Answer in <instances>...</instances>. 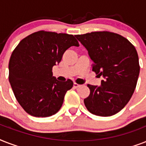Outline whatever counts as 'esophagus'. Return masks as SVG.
<instances>
[{
    "instance_id": "obj_1",
    "label": "esophagus",
    "mask_w": 146,
    "mask_h": 146,
    "mask_svg": "<svg viewBox=\"0 0 146 146\" xmlns=\"http://www.w3.org/2000/svg\"><path fill=\"white\" fill-rule=\"evenodd\" d=\"M80 86V84L76 83V82H74V83H73V88H74V89H77V88H79Z\"/></svg>"
}]
</instances>
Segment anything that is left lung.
I'll list each match as a JSON object with an SVG mask.
<instances>
[{
  "label": "left lung",
  "instance_id": "obj_1",
  "mask_svg": "<svg viewBox=\"0 0 146 146\" xmlns=\"http://www.w3.org/2000/svg\"><path fill=\"white\" fill-rule=\"evenodd\" d=\"M87 49L92 71L104 78L99 86L88 84L84 104L90 113L109 117L121 111L136 89L140 66L135 47L122 35L111 32L76 35Z\"/></svg>",
  "mask_w": 146,
  "mask_h": 146
}]
</instances>
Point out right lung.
<instances>
[{
	"label": "right lung",
	"instance_id": "obj_1",
	"mask_svg": "<svg viewBox=\"0 0 146 146\" xmlns=\"http://www.w3.org/2000/svg\"><path fill=\"white\" fill-rule=\"evenodd\" d=\"M71 46H80L73 35L38 31L20 41L13 50L9 62V82L26 113L46 117L60 109L73 82L58 81L53 76L52 68Z\"/></svg>",
	"mask_w": 146,
	"mask_h": 146
}]
</instances>
